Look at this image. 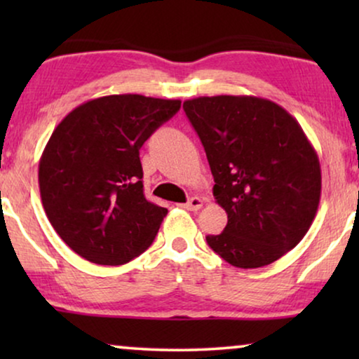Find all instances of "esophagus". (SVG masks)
<instances>
[{
    "label": "esophagus",
    "instance_id": "34e87169",
    "mask_svg": "<svg viewBox=\"0 0 359 359\" xmlns=\"http://www.w3.org/2000/svg\"><path fill=\"white\" fill-rule=\"evenodd\" d=\"M203 205H204V201L198 198V196H194V198H191L186 204H181V208H184L188 210H199Z\"/></svg>",
    "mask_w": 359,
    "mask_h": 359
}]
</instances>
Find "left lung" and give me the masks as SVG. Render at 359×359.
Segmentation results:
<instances>
[{
	"label": "left lung",
	"mask_w": 359,
	"mask_h": 359,
	"mask_svg": "<svg viewBox=\"0 0 359 359\" xmlns=\"http://www.w3.org/2000/svg\"><path fill=\"white\" fill-rule=\"evenodd\" d=\"M183 109L203 142L214 198L227 212L208 245L232 266L271 264L304 238L322 191L317 151L299 122L257 96H201Z\"/></svg>",
	"instance_id": "left-lung-1"
}]
</instances>
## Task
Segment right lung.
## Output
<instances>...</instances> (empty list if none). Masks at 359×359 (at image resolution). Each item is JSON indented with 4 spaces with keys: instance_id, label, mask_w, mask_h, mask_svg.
I'll return each mask as SVG.
<instances>
[{
    "instance_id": "add662e5",
    "label": "right lung",
    "mask_w": 359,
    "mask_h": 359,
    "mask_svg": "<svg viewBox=\"0 0 359 359\" xmlns=\"http://www.w3.org/2000/svg\"><path fill=\"white\" fill-rule=\"evenodd\" d=\"M180 100L111 95L83 102L55 127L39 161L42 205L81 258L117 266L144 253L168 209L145 199L139 150Z\"/></svg>"
}]
</instances>
